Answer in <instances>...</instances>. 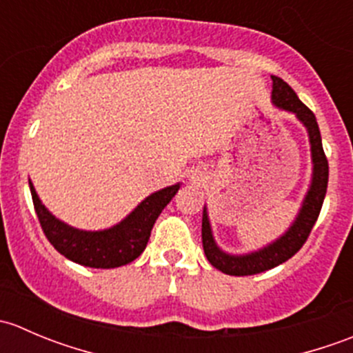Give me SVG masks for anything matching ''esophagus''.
Returning <instances> with one entry per match:
<instances>
[{
	"mask_svg": "<svg viewBox=\"0 0 353 353\" xmlns=\"http://www.w3.org/2000/svg\"><path fill=\"white\" fill-rule=\"evenodd\" d=\"M188 177H190L191 184H199V183H203V179H205V174H203V170L193 169Z\"/></svg>",
	"mask_w": 353,
	"mask_h": 353,
	"instance_id": "obj_1",
	"label": "esophagus"
}]
</instances>
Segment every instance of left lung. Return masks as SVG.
I'll use <instances>...</instances> for the list:
<instances>
[{"instance_id":"8db88e82","label":"left lung","mask_w":353,"mask_h":353,"mask_svg":"<svg viewBox=\"0 0 353 353\" xmlns=\"http://www.w3.org/2000/svg\"><path fill=\"white\" fill-rule=\"evenodd\" d=\"M272 104L276 109L294 114L299 123L307 131L312 163L311 181H309L307 191H305L301 206H299L297 215L292 220L290 225L287 227L285 232L280 234L276 239L265 244L263 248L243 252V254H234V252L220 248L219 243L215 241V236H213L212 222H210L208 216V206H203L201 239L206 259L212 263V266H215L222 273H227V275H254V273L275 268V266L285 263L288 258H292L307 239L309 232H311L316 220H318L323 201H325L326 196L328 160H326L325 152H323L321 133H319L316 116L299 101L297 94L288 87V83H285L282 78L272 74Z\"/></svg>"}]
</instances>
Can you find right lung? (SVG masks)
<instances>
[{"instance_id":"add662e5","label":"right lung","mask_w":353,"mask_h":353,"mask_svg":"<svg viewBox=\"0 0 353 353\" xmlns=\"http://www.w3.org/2000/svg\"><path fill=\"white\" fill-rule=\"evenodd\" d=\"M28 186L42 230L56 251L78 265L105 270L128 265L145 251L155 220L176 196L181 183L148 194L121 222L99 230H83L68 225L46 208L30 179Z\"/></svg>"}]
</instances>
